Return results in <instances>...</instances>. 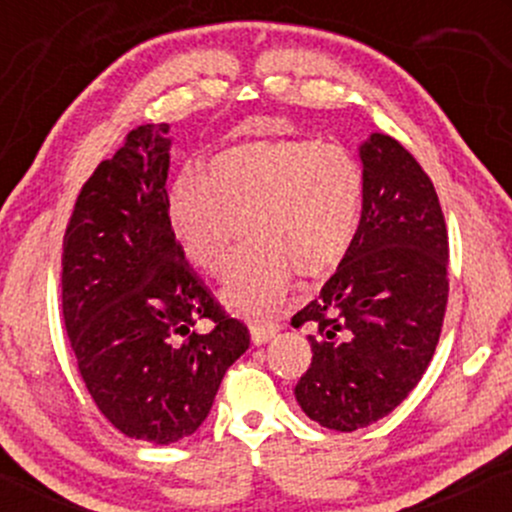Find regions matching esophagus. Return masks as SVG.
I'll use <instances>...</instances> for the list:
<instances>
[{
	"mask_svg": "<svg viewBox=\"0 0 512 512\" xmlns=\"http://www.w3.org/2000/svg\"><path fill=\"white\" fill-rule=\"evenodd\" d=\"M276 332H279V325H276V322H255V325L250 327L252 344H267L269 339L276 337Z\"/></svg>",
	"mask_w": 512,
	"mask_h": 512,
	"instance_id": "esophagus-1",
	"label": "esophagus"
}]
</instances>
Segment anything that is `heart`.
Segmentation results:
<instances>
[{
  "label": "heart",
  "mask_w": 512,
  "mask_h": 512,
  "mask_svg": "<svg viewBox=\"0 0 512 512\" xmlns=\"http://www.w3.org/2000/svg\"><path fill=\"white\" fill-rule=\"evenodd\" d=\"M363 173L337 144L260 139L211 156L170 192L175 238L195 267L216 279L233 269L243 226L252 248L223 289L228 308L264 315L286 298L293 276L330 274L354 245Z\"/></svg>",
  "instance_id": "1"
}]
</instances>
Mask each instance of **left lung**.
Listing matches in <instances>:
<instances>
[{"label": "left lung", "mask_w": 512, "mask_h": 512, "mask_svg": "<svg viewBox=\"0 0 512 512\" xmlns=\"http://www.w3.org/2000/svg\"><path fill=\"white\" fill-rule=\"evenodd\" d=\"M361 161L354 245L291 320L315 330L296 399L334 431L370 426L404 402L431 363L448 305V228L431 178L387 134H370Z\"/></svg>", "instance_id": "1"}]
</instances>
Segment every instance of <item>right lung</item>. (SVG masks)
<instances>
[{"mask_svg": "<svg viewBox=\"0 0 512 512\" xmlns=\"http://www.w3.org/2000/svg\"><path fill=\"white\" fill-rule=\"evenodd\" d=\"M168 125H142L76 197L62 250V317L88 395L129 438L192 436L250 332L187 262L168 216ZM197 319L212 330L197 333Z\"/></svg>", "mask_w": 512, "mask_h": 512, "instance_id": "right-lung-1", "label": "right lung"}]
</instances>
